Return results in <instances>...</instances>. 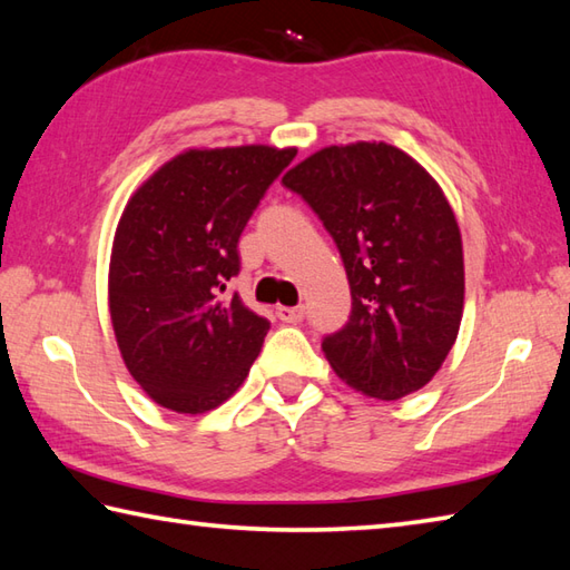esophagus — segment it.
<instances>
[{
  "instance_id": "1",
  "label": "esophagus",
  "mask_w": 570,
  "mask_h": 570,
  "mask_svg": "<svg viewBox=\"0 0 570 570\" xmlns=\"http://www.w3.org/2000/svg\"><path fill=\"white\" fill-rule=\"evenodd\" d=\"M276 316H278V321H284V323H301V321H304V316H306V311H304V306H296V308L278 306L276 308Z\"/></svg>"
}]
</instances>
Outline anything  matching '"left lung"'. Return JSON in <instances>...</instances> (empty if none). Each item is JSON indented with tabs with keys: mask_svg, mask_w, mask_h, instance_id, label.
I'll return each instance as SVG.
<instances>
[{
	"mask_svg": "<svg viewBox=\"0 0 570 570\" xmlns=\"http://www.w3.org/2000/svg\"><path fill=\"white\" fill-rule=\"evenodd\" d=\"M282 184L321 217L345 264L353 311L321 345L337 377L382 402L426 386L465 298L463 239L441 186L384 141L325 147Z\"/></svg>",
	"mask_w": 570,
	"mask_h": 570,
	"instance_id": "obj_1",
	"label": "left lung"
}]
</instances>
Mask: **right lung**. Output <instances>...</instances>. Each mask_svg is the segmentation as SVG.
I'll return each instance as SVG.
<instances>
[{
  "mask_svg": "<svg viewBox=\"0 0 570 570\" xmlns=\"http://www.w3.org/2000/svg\"><path fill=\"white\" fill-rule=\"evenodd\" d=\"M296 149H188L154 171L119 217L110 316L125 365L156 404L205 414L245 382L269 321L227 282L237 242Z\"/></svg>",
  "mask_w": 570,
  "mask_h": 570,
  "instance_id": "right-lung-1",
  "label": "right lung"
}]
</instances>
